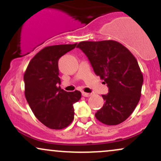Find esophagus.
Instances as JSON below:
<instances>
[{
  "instance_id": "esophagus-1",
  "label": "esophagus",
  "mask_w": 161,
  "mask_h": 161,
  "mask_svg": "<svg viewBox=\"0 0 161 161\" xmlns=\"http://www.w3.org/2000/svg\"><path fill=\"white\" fill-rule=\"evenodd\" d=\"M82 96H84V97H90V96L92 95V94L90 93H86V92H82Z\"/></svg>"
}]
</instances>
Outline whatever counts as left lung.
Instances as JSON below:
<instances>
[{
  "label": "left lung",
  "mask_w": 161,
  "mask_h": 161,
  "mask_svg": "<svg viewBox=\"0 0 161 161\" xmlns=\"http://www.w3.org/2000/svg\"><path fill=\"white\" fill-rule=\"evenodd\" d=\"M89 60L94 72L104 79L109 92L105 103L95 114L100 122L118 125L133 112L141 97L143 75L137 60L116 41L82 42L77 45Z\"/></svg>",
  "instance_id": "obj_1"
}]
</instances>
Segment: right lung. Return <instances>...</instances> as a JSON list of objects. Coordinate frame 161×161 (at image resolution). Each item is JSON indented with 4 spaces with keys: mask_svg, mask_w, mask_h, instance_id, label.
I'll use <instances>...</instances> for the list:
<instances>
[{
    "mask_svg": "<svg viewBox=\"0 0 161 161\" xmlns=\"http://www.w3.org/2000/svg\"><path fill=\"white\" fill-rule=\"evenodd\" d=\"M77 44L45 47L29 62L24 73L25 96L37 119L52 129L68 126L74 118L73 104L81 98V92L61 89L58 60Z\"/></svg>",
    "mask_w": 161,
    "mask_h": 161,
    "instance_id": "add662e5",
    "label": "right lung"
}]
</instances>
